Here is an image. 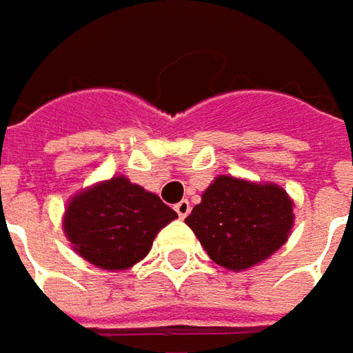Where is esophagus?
<instances>
[{"mask_svg": "<svg viewBox=\"0 0 353 353\" xmlns=\"http://www.w3.org/2000/svg\"><path fill=\"white\" fill-rule=\"evenodd\" d=\"M174 211H176V214H179L181 219H185V216L190 213V203L187 199L181 201V203H176V205H174Z\"/></svg>", "mask_w": 353, "mask_h": 353, "instance_id": "34e87169", "label": "esophagus"}]
</instances>
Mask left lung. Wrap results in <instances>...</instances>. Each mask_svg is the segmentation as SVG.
Listing matches in <instances>:
<instances>
[{"mask_svg": "<svg viewBox=\"0 0 353 353\" xmlns=\"http://www.w3.org/2000/svg\"><path fill=\"white\" fill-rule=\"evenodd\" d=\"M185 223L214 263L241 271L267 259L293 225V203L275 185L216 176Z\"/></svg>", "mask_w": 353, "mask_h": 353, "instance_id": "obj_1", "label": "left lung"}]
</instances>
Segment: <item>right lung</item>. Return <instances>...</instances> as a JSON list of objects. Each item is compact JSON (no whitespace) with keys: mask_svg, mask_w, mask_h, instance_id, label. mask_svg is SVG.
<instances>
[{"mask_svg":"<svg viewBox=\"0 0 353 353\" xmlns=\"http://www.w3.org/2000/svg\"><path fill=\"white\" fill-rule=\"evenodd\" d=\"M176 213L124 176L74 196L63 216V231L74 249L102 269H128L152 247L157 233Z\"/></svg>","mask_w":353,"mask_h":353,"instance_id":"1","label":"right lung"}]
</instances>
